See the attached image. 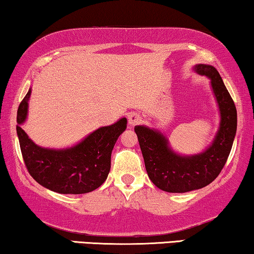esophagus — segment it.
<instances>
[{
  "label": "esophagus",
  "instance_id": "obj_1",
  "mask_svg": "<svg viewBox=\"0 0 254 254\" xmlns=\"http://www.w3.org/2000/svg\"><path fill=\"white\" fill-rule=\"evenodd\" d=\"M142 121V118L138 113L136 112H133L130 113L129 116H128V124L130 125V126H135V125L140 124Z\"/></svg>",
  "mask_w": 254,
  "mask_h": 254
}]
</instances>
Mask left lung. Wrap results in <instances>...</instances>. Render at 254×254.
Returning <instances> with one entry per match:
<instances>
[{
  "label": "left lung",
  "mask_w": 254,
  "mask_h": 254,
  "mask_svg": "<svg viewBox=\"0 0 254 254\" xmlns=\"http://www.w3.org/2000/svg\"><path fill=\"white\" fill-rule=\"evenodd\" d=\"M193 70L209 78L220 112V125L214 140L203 151L182 155L173 150L159 129L135 126L148 177L155 186L169 193H185L209 185L227 162L237 130V111L216 68L199 64Z\"/></svg>",
  "instance_id": "obj_1"
}]
</instances>
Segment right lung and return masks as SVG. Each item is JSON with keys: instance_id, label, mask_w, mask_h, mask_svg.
<instances>
[{"instance_id": "obj_1", "label": "right lung", "mask_w": 254, "mask_h": 254, "mask_svg": "<svg viewBox=\"0 0 254 254\" xmlns=\"http://www.w3.org/2000/svg\"><path fill=\"white\" fill-rule=\"evenodd\" d=\"M30 96L31 88L19 104L16 129L24 163L32 178L60 194H83L98 189L109 176L111 154L118 137L126 130V118L93 130L71 147H40L22 128L27 119Z\"/></svg>"}]
</instances>
